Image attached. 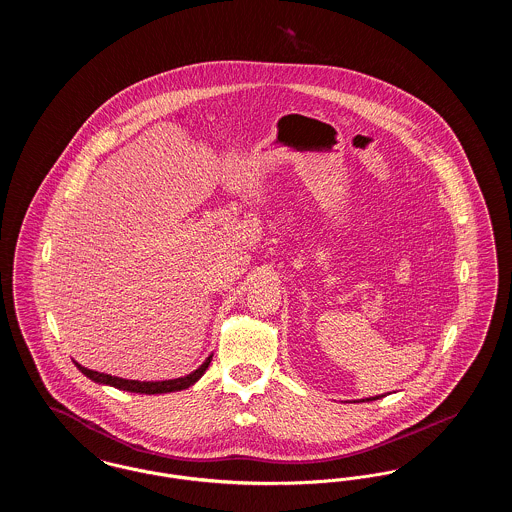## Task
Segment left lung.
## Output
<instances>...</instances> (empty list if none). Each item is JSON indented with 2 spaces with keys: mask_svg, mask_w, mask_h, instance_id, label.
<instances>
[{
  "mask_svg": "<svg viewBox=\"0 0 512 512\" xmlns=\"http://www.w3.org/2000/svg\"><path fill=\"white\" fill-rule=\"evenodd\" d=\"M380 397H384V395H376V397H368V399H363V401H376V399H380Z\"/></svg>",
  "mask_w": 512,
  "mask_h": 512,
  "instance_id": "8db88e82",
  "label": "left lung"
}]
</instances>
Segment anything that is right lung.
Returning a JSON list of instances; mask_svg holds the SVG:
<instances>
[{
  "mask_svg": "<svg viewBox=\"0 0 512 512\" xmlns=\"http://www.w3.org/2000/svg\"><path fill=\"white\" fill-rule=\"evenodd\" d=\"M213 355H209L205 359V363L195 368L192 374L184 376V378H174V380H163V382H140V380H126V378H119V376H111V374H103V372H96L90 368H84L78 363H74L76 368L88 376L90 380L98 382V384H105V386H113L117 390L132 391V393H146V395H155V393H171V391H180L194 386L195 382L205 374V370L209 368Z\"/></svg>",
  "mask_w": 512,
  "mask_h": 512,
  "instance_id": "1",
  "label": "right lung"
}]
</instances>
